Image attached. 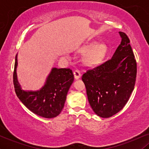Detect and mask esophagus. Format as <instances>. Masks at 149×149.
<instances>
[{
  "instance_id": "esophagus-1",
  "label": "esophagus",
  "mask_w": 149,
  "mask_h": 149,
  "mask_svg": "<svg viewBox=\"0 0 149 149\" xmlns=\"http://www.w3.org/2000/svg\"><path fill=\"white\" fill-rule=\"evenodd\" d=\"M73 75H74L75 79H76V80L79 79V78H80V76H81V75H80V71H78V70H75V71H73Z\"/></svg>"
}]
</instances>
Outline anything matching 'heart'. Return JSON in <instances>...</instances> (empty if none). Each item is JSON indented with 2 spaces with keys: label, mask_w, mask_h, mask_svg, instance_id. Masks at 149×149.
<instances>
[{
  "label": "heart",
  "mask_w": 149,
  "mask_h": 149,
  "mask_svg": "<svg viewBox=\"0 0 149 149\" xmlns=\"http://www.w3.org/2000/svg\"><path fill=\"white\" fill-rule=\"evenodd\" d=\"M80 51L86 53L84 57V62L88 66L99 64L104 59L107 52V47L105 44H97L92 42L82 47Z\"/></svg>",
  "instance_id": "b5f03b06"
}]
</instances>
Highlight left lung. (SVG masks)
Here are the masks:
<instances>
[{
	"label": "left lung",
	"mask_w": 149,
	"mask_h": 149,
	"mask_svg": "<svg viewBox=\"0 0 149 149\" xmlns=\"http://www.w3.org/2000/svg\"><path fill=\"white\" fill-rule=\"evenodd\" d=\"M119 33L122 40L111 59L82 76L90 107L95 113L105 118L122 110L136 81V63L130 40L125 33Z\"/></svg>",
	"instance_id": "8db88e82"
}]
</instances>
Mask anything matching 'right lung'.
<instances>
[{
    "label": "right lung",
    "mask_w": 149,
    "mask_h": 149,
    "mask_svg": "<svg viewBox=\"0 0 149 149\" xmlns=\"http://www.w3.org/2000/svg\"><path fill=\"white\" fill-rule=\"evenodd\" d=\"M17 66V54L13 82L17 96L24 105L33 113L45 118H52L59 116L64 108L68 92L74 80L72 71L53 67L41 88L38 90H24L18 80Z\"/></svg>",
    "instance_id": "1"
}]
</instances>
